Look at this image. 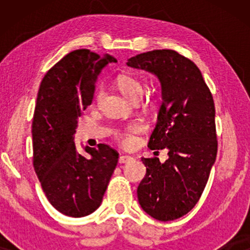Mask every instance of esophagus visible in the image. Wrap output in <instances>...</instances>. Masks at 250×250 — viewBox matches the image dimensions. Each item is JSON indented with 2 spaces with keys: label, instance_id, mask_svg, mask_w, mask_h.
Returning a JSON list of instances; mask_svg holds the SVG:
<instances>
[{
  "label": "esophagus",
  "instance_id": "esophagus-1",
  "mask_svg": "<svg viewBox=\"0 0 250 250\" xmlns=\"http://www.w3.org/2000/svg\"><path fill=\"white\" fill-rule=\"evenodd\" d=\"M133 158L131 156H127V155H123V156H121L119 157V159H118V162L121 163V164H124V163H127V162H129V160H132Z\"/></svg>",
  "mask_w": 250,
  "mask_h": 250
}]
</instances>
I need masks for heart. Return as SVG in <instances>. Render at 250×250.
Listing matches in <instances>:
<instances>
[{
	"label": "heart",
	"mask_w": 250,
	"mask_h": 250,
	"mask_svg": "<svg viewBox=\"0 0 250 250\" xmlns=\"http://www.w3.org/2000/svg\"><path fill=\"white\" fill-rule=\"evenodd\" d=\"M118 90L131 101H140L143 95V84L138 78L131 75H121L116 80ZM101 98V91L95 94V100L99 101ZM146 125L142 121H133L127 124L116 128L114 132L115 141L123 148H133L138 145L139 135L145 133Z\"/></svg>",
	"instance_id": "b5f03b06"
}]
</instances>
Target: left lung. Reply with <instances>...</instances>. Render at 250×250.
<instances>
[{"mask_svg": "<svg viewBox=\"0 0 250 250\" xmlns=\"http://www.w3.org/2000/svg\"><path fill=\"white\" fill-rule=\"evenodd\" d=\"M127 64L151 71L162 83L163 104L148 146L168 149L164 164L157 157L142 158L146 172L139 203L156 220L174 221L199 201L216 159L213 94L193 61L174 50L140 53Z\"/></svg>", "mask_w": 250, "mask_h": 250, "instance_id": "1", "label": "left lung"}]
</instances>
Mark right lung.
<instances>
[{"instance_id":"1","label":"right lung","mask_w":250,"mask_h":250,"mask_svg":"<svg viewBox=\"0 0 250 250\" xmlns=\"http://www.w3.org/2000/svg\"><path fill=\"white\" fill-rule=\"evenodd\" d=\"M115 58L88 49L74 50L47 70L34 110L33 165L50 204L70 217H83L100 206L118 162L105 143L77 152V118L92 104L100 70Z\"/></svg>"}]
</instances>
